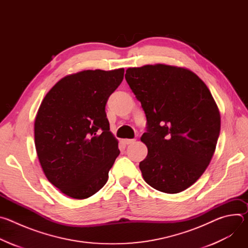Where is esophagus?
<instances>
[{
  "mask_svg": "<svg viewBox=\"0 0 248 248\" xmlns=\"http://www.w3.org/2000/svg\"><path fill=\"white\" fill-rule=\"evenodd\" d=\"M135 142V139H124V143L125 144H132Z\"/></svg>",
  "mask_w": 248,
  "mask_h": 248,
  "instance_id": "obj_1",
  "label": "esophagus"
}]
</instances>
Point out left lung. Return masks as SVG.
I'll use <instances>...</instances> for the list:
<instances>
[{
	"instance_id": "1",
	"label": "left lung",
	"mask_w": 248,
	"mask_h": 248,
	"mask_svg": "<svg viewBox=\"0 0 248 248\" xmlns=\"http://www.w3.org/2000/svg\"><path fill=\"white\" fill-rule=\"evenodd\" d=\"M125 80L141 103L148 148L139 168L144 181L165 193L191 186L214 155L221 129L217 104L191 70L168 64L128 67Z\"/></svg>"
}]
</instances>
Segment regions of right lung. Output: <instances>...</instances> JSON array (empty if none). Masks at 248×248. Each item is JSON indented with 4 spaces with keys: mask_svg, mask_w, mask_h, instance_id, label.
Wrapping results in <instances>:
<instances>
[{
    "mask_svg": "<svg viewBox=\"0 0 248 248\" xmlns=\"http://www.w3.org/2000/svg\"><path fill=\"white\" fill-rule=\"evenodd\" d=\"M124 68L83 70L58 81L34 123L35 147L48 181L63 194L85 199L108 181L120 154L105 107Z\"/></svg>",
    "mask_w": 248,
    "mask_h": 248,
    "instance_id": "1",
    "label": "right lung"
}]
</instances>
